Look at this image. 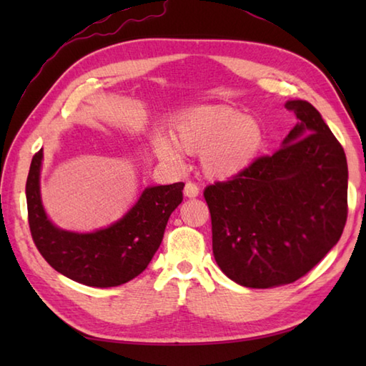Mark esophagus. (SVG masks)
<instances>
[{
    "label": "esophagus",
    "instance_id": "34e87169",
    "mask_svg": "<svg viewBox=\"0 0 366 366\" xmlns=\"http://www.w3.org/2000/svg\"><path fill=\"white\" fill-rule=\"evenodd\" d=\"M184 195H185V197H189V198H197V197L199 195V187H198V184L192 182V181L185 184V187H184Z\"/></svg>",
    "mask_w": 366,
    "mask_h": 366
}]
</instances>
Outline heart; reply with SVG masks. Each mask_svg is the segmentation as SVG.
I'll list each match as a JSON object with an SVG mask.
<instances>
[{"mask_svg": "<svg viewBox=\"0 0 366 366\" xmlns=\"http://www.w3.org/2000/svg\"><path fill=\"white\" fill-rule=\"evenodd\" d=\"M179 146L201 152V163L209 176L229 177L244 171L258 155L264 135L258 122L245 118L228 107H199L185 113L176 126ZM163 159L182 165L179 147L167 138H159Z\"/></svg>", "mask_w": 366, "mask_h": 366, "instance_id": "b5f03b06", "label": "heart"}]
</instances>
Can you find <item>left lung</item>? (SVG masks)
Returning a JSON list of instances; mask_svg holds the SVG:
<instances>
[{
	"instance_id": "left-lung-1",
	"label": "left lung",
	"mask_w": 366,
	"mask_h": 366,
	"mask_svg": "<svg viewBox=\"0 0 366 366\" xmlns=\"http://www.w3.org/2000/svg\"><path fill=\"white\" fill-rule=\"evenodd\" d=\"M299 124L272 155L204 189L212 252L247 287L294 283L327 254L347 219V162L316 108L290 100Z\"/></svg>"
}]
</instances>
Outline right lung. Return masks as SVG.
<instances>
[{"label": "right lung", "instance_id": "add662e5", "mask_svg": "<svg viewBox=\"0 0 366 366\" xmlns=\"http://www.w3.org/2000/svg\"><path fill=\"white\" fill-rule=\"evenodd\" d=\"M41 162L42 149L31 160L26 204L31 237L44 259L64 277L94 287L119 286L142 274L162 244L171 212L182 203L184 182L146 189L119 222L76 234L46 219L39 193Z\"/></svg>", "mask_w": 366, "mask_h": 366}]
</instances>
